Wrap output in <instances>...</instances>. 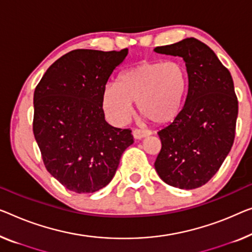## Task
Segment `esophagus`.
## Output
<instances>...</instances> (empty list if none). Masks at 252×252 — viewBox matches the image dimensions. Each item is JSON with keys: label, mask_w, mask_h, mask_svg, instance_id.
Instances as JSON below:
<instances>
[{"label": "esophagus", "mask_w": 252, "mask_h": 252, "mask_svg": "<svg viewBox=\"0 0 252 252\" xmlns=\"http://www.w3.org/2000/svg\"><path fill=\"white\" fill-rule=\"evenodd\" d=\"M132 133H133V137L136 139H142L147 136H150V134H152V131L146 130V129H134Z\"/></svg>", "instance_id": "esophagus-1"}]
</instances>
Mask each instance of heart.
<instances>
[{"instance_id": "obj_1", "label": "heart", "mask_w": 252, "mask_h": 252, "mask_svg": "<svg viewBox=\"0 0 252 252\" xmlns=\"http://www.w3.org/2000/svg\"><path fill=\"white\" fill-rule=\"evenodd\" d=\"M188 86L186 67L178 61H142L125 71L118 84L103 90L106 113L123 122L138 103L141 115L156 125L171 122L180 113Z\"/></svg>"}]
</instances>
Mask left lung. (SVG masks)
I'll return each mask as SVG.
<instances>
[{
    "mask_svg": "<svg viewBox=\"0 0 252 252\" xmlns=\"http://www.w3.org/2000/svg\"><path fill=\"white\" fill-rule=\"evenodd\" d=\"M155 52L181 56L189 79L185 106L157 132L162 148L156 172L172 187L196 189L216 174L233 146L239 111L233 79L207 45L193 37Z\"/></svg>",
    "mask_w": 252,
    "mask_h": 252,
    "instance_id": "8db88e82",
    "label": "left lung"
}]
</instances>
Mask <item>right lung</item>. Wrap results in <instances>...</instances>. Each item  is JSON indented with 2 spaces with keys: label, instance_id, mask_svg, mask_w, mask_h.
I'll return each mask as SVG.
<instances>
[{
  "label": "right lung",
  "instance_id": "1",
  "mask_svg": "<svg viewBox=\"0 0 252 252\" xmlns=\"http://www.w3.org/2000/svg\"><path fill=\"white\" fill-rule=\"evenodd\" d=\"M127 55L74 50L48 67L33 93L32 131L45 167L66 189L90 193L113 179L133 144L130 129L105 121L103 90Z\"/></svg>",
  "mask_w": 252,
  "mask_h": 252
}]
</instances>
